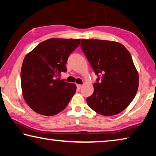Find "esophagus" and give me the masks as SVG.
Returning <instances> with one entry per match:
<instances>
[{
  "instance_id": "1",
  "label": "esophagus",
  "mask_w": 156,
  "mask_h": 156,
  "mask_svg": "<svg viewBox=\"0 0 156 156\" xmlns=\"http://www.w3.org/2000/svg\"><path fill=\"white\" fill-rule=\"evenodd\" d=\"M82 88V85L81 84H77V89L78 90H80V89Z\"/></svg>"
}]
</instances>
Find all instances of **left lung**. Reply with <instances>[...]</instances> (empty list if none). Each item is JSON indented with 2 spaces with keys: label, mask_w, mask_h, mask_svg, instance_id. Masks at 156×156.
Listing matches in <instances>:
<instances>
[{
  "label": "left lung",
  "mask_w": 156,
  "mask_h": 156,
  "mask_svg": "<svg viewBox=\"0 0 156 156\" xmlns=\"http://www.w3.org/2000/svg\"><path fill=\"white\" fill-rule=\"evenodd\" d=\"M80 47L97 75L88 106L102 115H114L131 103L139 77L130 53L123 44L102 40L81 41Z\"/></svg>",
  "instance_id": "obj_1"
}]
</instances>
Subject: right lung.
Listing matches in <instances>:
<instances>
[{
  "label": "right lung",
  "instance_id": "obj_1",
  "mask_svg": "<svg viewBox=\"0 0 156 156\" xmlns=\"http://www.w3.org/2000/svg\"><path fill=\"white\" fill-rule=\"evenodd\" d=\"M80 43V39L50 38L26 55L21 68V87L26 103L35 112L51 116L67 106L76 86L58 77L67 71L68 58Z\"/></svg>",
  "mask_w": 156,
  "mask_h": 156
}]
</instances>
